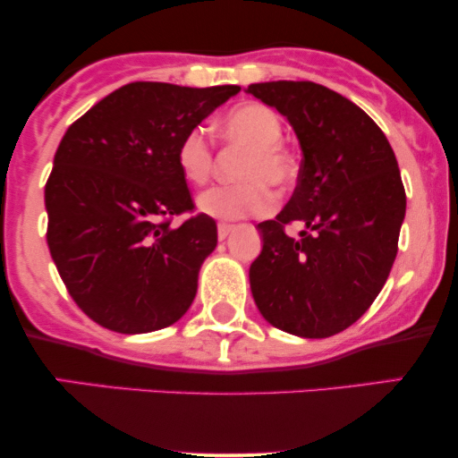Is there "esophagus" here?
Wrapping results in <instances>:
<instances>
[{"label": "esophagus", "mask_w": 458, "mask_h": 458, "mask_svg": "<svg viewBox=\"0 0 458 458\" xmlns=\"http://www.w3.org/2000/svg\"><path fill=\"white\" fill-rule=\"evenodd\" d=\"M233 230H234L233 224H219V225H217V236H219V241L228 239V234L233 233Z\"/></svg>", "instance_id": "obj_1"}]
</instances>
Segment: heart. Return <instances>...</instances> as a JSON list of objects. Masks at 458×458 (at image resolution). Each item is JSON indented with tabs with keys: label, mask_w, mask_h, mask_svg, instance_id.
<instances>
[{
	"label": "heart",
	"mask_w": 458,
	"mask_h": 458,
	"mask_svg": "<svg viewBox=\"0 0 458 458\" xmlns=\"http://www.w3.org/2000/svg\"><path fill=\"white\" fill-rule=\"evenodd\" d=\"M219 135L225 144L243 148L236 185H219L199 193L198 208L222 222L265 215L273 207L269 187L286 189L295 178V163L282 146L284 127L280 115L260 103H243L230 109L219 123ZM176 165L191 185H204L213 176L215 152L204 129H191L182 135L176 148Z\"/></svg>",
	"instance_id": "obj_1"
}]
</instances>
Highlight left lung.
Instances as JSON below:
<instances>
[{
	"mask_svg": "<svg viewBox=\"0 0 458 458\" xmlns=\"http://www.w3.org/2000/svg\"><path fill=\"white\" fill-rule=\"evenodd\" d=\"M295 131L303 159L280 215L259 224L250 267L256 306L273 327L329 338L372 306L390 276L407 208L396 157L364 109L314 81L251 83ZM303 221L301 240L283 233Z\"/></svg>",
	"mask_w": 458,
	"mask_h": 458,
	"instance_id": "left-lung-1",
	"label": "left lung"
}]
</instances>
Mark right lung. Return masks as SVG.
<instances>
[{
    "label": "right lung",
    "instance_id": "obj_1",
    "mask_svg": "<svg viewBox=\"0 0 458 458\" xmlns=\"http://www.w3.org/2000/svg\"><path fill=\"white\" fill-rule=\"evenodd\" d=\"M239 90L127 83L62 138L45 187L47 243L71 297L101 327L148 334L191 306L217 225L204 213L170 225L193 211L176 148Z\"/></svg>",
    "mask_w": 458,
    "mask_h": 458
}]
</instances>
